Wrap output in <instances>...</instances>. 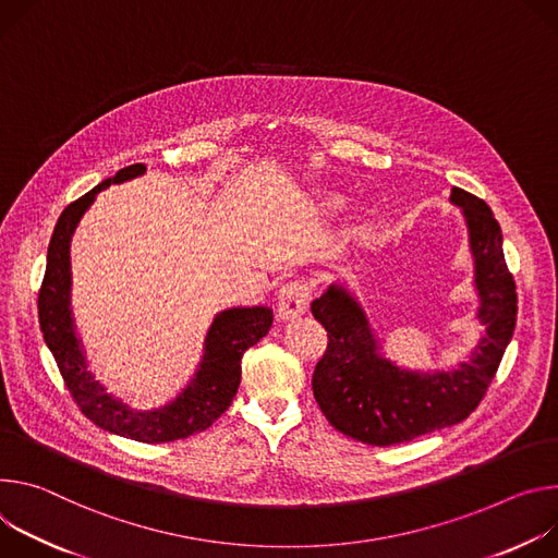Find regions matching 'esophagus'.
<instances>
[{
	"label": "esophagus",
	"mask_w": 558,
	"mask_h": 558,
	"mask_svg": "<svg viewBox=\"0 0 558 558\" xmlns=\"http://www.w3.org/2000/svg\"><path fill=\"white\" fill-rule=\"evenodd\" d=\"M307 305H311V288H307V283H288L281 288L277 299V319L294 322L307 313Z\"/></svg>",
	"instance_id": "obj_1"
}]
</instances>
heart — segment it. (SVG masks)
<instances>
[{
  "label": "heart",
  "mask_w": 558,
  "mask_h": 558,
  "mask_svg": "<svg viewBox=\"0 0 558 558\" xmlns=\"http://www.w3.org/2000/svg\"><path fill=\"white\" fill-rule=\"evenodd\" d=\"M341 204H343V197H341V195H324V197H322V206L328 208V210H335V208H339Z\"/></svg>",
  "instance_id": "heart-1"
}]
</instances>
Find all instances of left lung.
I'll use <instances>...</instances> for the list:
<instances>
[{"instance_id": "8db88e82", "label": "left lung", "mask_w": 558, "mask_h": 558, "mask_svg": "<svg viewBox=\"0 0 558 558\" xmlns=\"http://www.w3.org/2000/svg\"><path fill=\"white\" fill-rule=\"evenodd\" d=\"M474 259L476 319L485 328L470 359L452 369H405L386 359L356 296L332 283L313 301L315 319L328 330V348L313 375L315 399L345 437L367 446L412 441L468 418L497 375L517 326V286L504 257V234L489 206L452 189Z\"/></svg>"}]
</instances>
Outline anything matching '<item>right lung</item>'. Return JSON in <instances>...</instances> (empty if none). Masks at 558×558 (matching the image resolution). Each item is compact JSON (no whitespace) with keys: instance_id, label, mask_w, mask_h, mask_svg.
I'll use <instances>...</instances> for the list:
<instances>
[{"instance_id":"1","label":"right lung","mask_w":558,"mask_h":558,"mask_svg":"<svg viewBox=\"0 0 558 558\" xmlns=\"http://www.w3.org/2000/svg\"><path fill=\"white\" fill-rule=\"evenodd\" d=\"M144 172V163L121 168L114 177L104 179L59 215L48 243L37 307L44 341L80 410L112 435L142 444H166L204 432L228 410L241 381V356L268 335L272 311L266 305H236L219 313L206 332L204 356L193 379L163 408L135 410L106 392V386L90 373L84 345L75 330L71 311V239L97 193L108 189L110 183H123Z\"/></svg>"}]
</instances>
